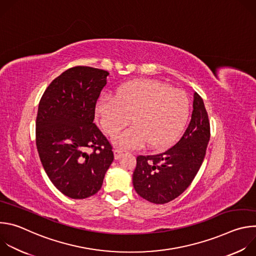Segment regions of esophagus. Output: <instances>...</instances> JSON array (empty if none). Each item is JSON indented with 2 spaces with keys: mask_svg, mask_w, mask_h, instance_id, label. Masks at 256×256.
I'll list each match as a JSON object with an SVG mask.
<instances>
[{
  "mask_svg": "<svg viewBox=\"0 0 256 256\" xmlns=\"http://www.w3.org/2000/svg\"><path fill=\"white\" fill-rule=\"evenodd\" d=\"M114 159H116V160H118V159H120V158L122 156L124 151H122V149L116 148V149L114 150Z\"/></svg>",
  "mask_w": 256,
  "mask_h": 256,
  "instance_id": "esophagus-1",
  "label": "esophagus"
}]
</instances>
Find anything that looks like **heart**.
I'll return each mask as SVG.
<instances>
[{"label": "heart", "instance_id": "b5f03b06", "mask_svg": "<svg viewBox=\"0 0 256 256\" xmlns=\"http://www.w3.org/2000/svg\"><path fill=\"white\" fill-rule=\"evenodd\" d=\"M190 112L188 95L156 80H136L118 88L116 96L103 95L95 107L96 118L103 128L114 136L126 126L130 128L114 136L118 146L126 149L153 148L169 144L184 128Z\"/></svg>", "mask_w": 256, "mask_h": 256}]
</instances>
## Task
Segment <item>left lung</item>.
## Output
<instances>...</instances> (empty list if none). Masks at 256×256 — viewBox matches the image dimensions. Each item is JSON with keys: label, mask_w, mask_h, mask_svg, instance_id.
<instances>
[{"label": "left lung", "mask_w": 256, "mask_h": 256, "mask_svg": "<svg viewBox=\"0 0 256 256\" xmlns=\"http://www.w3.org/2000/svg\"><path fill=\"white\" fill-rule=\"evenodd\" d=\"M210 136V122L202 97L196 92L190 122L167 151L140 155L132 174L136 194L150 202L163 204L184 192L198 174Z\"/></svg>", "instance_id": "1"}]
</instances>
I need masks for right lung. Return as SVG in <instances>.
I'll return each instance as SVG.
<instances>
[{"label":"right lung","instance_id":"right-lung-1","mask_svg":"<svg viewBox=\"0 0 256 256\" xmlns=\"http://www.w3.org/2000/svg\"><path fill=\"white\" fill-rule=\"evenodd\" d=\"M108 75L91 66L70 68L48 85L40 101L36 147L54 186L70 198L98 192L114 159L112 146L93 122Z\"/></svg>","mask_w":256,"mask_h":256}]
</instances>
